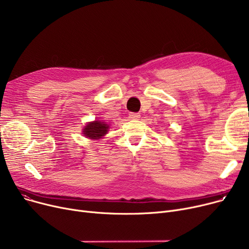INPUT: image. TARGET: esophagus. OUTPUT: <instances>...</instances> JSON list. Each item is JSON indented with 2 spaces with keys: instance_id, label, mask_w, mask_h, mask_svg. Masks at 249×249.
Instances as JSON below:
<instances>
[{
  "instance_id": "esophagus-1",
  "label": "esophagus",
  "mask_w": 249,
  "mask_h": 249,
  "mask_svg": "<svg viewBox=\"0 0 249 249\" xmlns=\"http://www.w3.org/2000/svg\"><path fill=\"white\" fill-rule=\"evenodd\" d=\"M129 118H130V119L136 120V119H139L140 115H139L138 113H130V114H129Z\"/></svg>"
}]
</instances>
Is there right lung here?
<instances>
[{"label":"right lung","instance_id":"right-lung-1","mask_svg":"<svg viewBox=\"0 0 249 249\" xmlns=\"http://www.w3.org/2000/svg\"><path fill=\"white\" fill-rule=\"evenodd\" d=\"M109 126L101 121H94L89 123L84 128V134L89 139H99L105 134H107Z\"/></svg>","mask_w":249,"mask_h":249}]
</instances>
